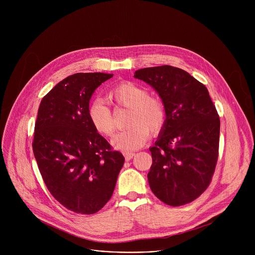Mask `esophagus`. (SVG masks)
Returning <instances> with one entry per match:
<instances>
[{
    "mask_svg": "<svg viewBox=\"0 0 255 255\" xmlns=\"http://www.w3.org/2000/svg\"><path fill=\"white\" fill-rule=\"evenodd\" d=\"M135 156L134 152H124V157L127 161H129L130 159H132Z\"/></svg>",
    "mask_w": 255,
    "mask_h": 255,
    "instance_id": "34e87169",
    "label": "esophagus"
}]
</instances>
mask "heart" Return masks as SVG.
<instances>
[{
	"instance_id": "obj_1",
	"label": "heart",
	"mask_w": 255,
	"mask_h": 255,
	"mask_svg": "<svg viewBox=\"0 0 255 255\" xmlns=\"http://www.w3.org/2000/svg\"><path fill=\"white\" fill-rule=\"evenodd\" d=\"M109 99L118 106L129 109L124 131L116 135L112 145L120 150H135L143 146L149 132L156 135L166 121V110L162 101L149 96L144 88L130 82L114 87L109 93ZM88 116L94 129L104 135L112 136L115 132V120L110 107L103 100L93 101L88 108Z\"/></svg>"
}]
</instances>
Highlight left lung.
<instances>
[{
  "instance_id": "8db88e82",
  "label": "left lung",
  "mask_w": 255,
  "mask_h": 255,
  "mask_svg": "<svg viewBox=\"0 0 255 255\" xmlns=\"http://www.w3.org/2000/svg\"><path fill=\"white\" fill-rule=\"evenodd\" d=\"M134 78L150 85L166 110L165 124L149 148L150 189L166 205L191 203L209 187L219 152L220 119L209 92L189 72L170 65L138 69Z\"/></svg>"
}]
</instances>
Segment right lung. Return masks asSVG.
I'll return each mask as SVG.
<instances>
[{"mask_svg":"<svg viewBox=\"0 0 255 255\" xmlns=\"http://www.w3.org/2000/svg\"><path fill=\"white\" fill-rule=\"evenodd\" d=\"M112 77L71 75L41 100L38 109L32 143L35 159L53 198L76 213L95 214L107 204L125 161L88 116L95 90Z\"/></svg>","mask_w":255,"mask_h":255,"instance_id":"add662e5","label":"right lung"}]
</instances>
